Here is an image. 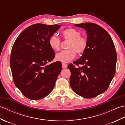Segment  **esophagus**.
Here are the masks:
<instances>
[{"label":"esophagus","mask_w":125,"mask_h":125,"mask_svg":"<svg viewBox=\"0 0 125 125\" xmlns=\"http://www.w3.org/2000/svg\"><path fill=\"white\" fill-rule=\"evenodd\" d=\"M62 68L63 69H65V68H67L68 67V65L66 64V63H62Z\"/></svg>","instance_id":"1"}]
</instances>
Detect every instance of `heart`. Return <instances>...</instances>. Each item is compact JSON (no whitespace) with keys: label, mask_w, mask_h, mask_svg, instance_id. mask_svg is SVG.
Segmentation results:
<instances>
[{"label":"heart","mask_w":125,"mask_h":125,"mask_svg":"<svg viewBox=\"0 0 125 125\" xmlns=\"http://www.w3.org/2000/svg\"><path fill=\"white\" fill-rule=\"evenodd\" d=\"M62 34L65 40H69L67 46L68 49L58 53L55 58L60 62L68 63L76 57V53L81 54L85 51L88 42L86 38L81 36V33L75 28L66 29L62 31ZM60 39L55 35H52L49 39V46L54 51L60 49Z\"/></svg>","instance_id":"1"}]
</instances>
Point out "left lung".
<instances>
[{
    "mask_svg": "<svg viewBox=\"0 0 125 125\" xmlns=\"http://www.w3.org/2000/svg\"><path fill=\"white\" fill-rule=\"evenodd\" d=\"M86 31L88 43L79 59L68 65L70 86L76 94L92 98L106 90L115 73L116 53L112 38L104 29L94 23L75 24Z\"/></svg>",
    "mask_w": 125,
    "mask_h": 125,
    "instance_id": "1",
    "label": "left lung"
}]
</instances>
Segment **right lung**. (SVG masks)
I'll return each instance as SVG.
<instances>
[{"label":"right lung","mask_w":125,"mask_h":125,"mask_svg":"<svg viewBox=\"0 0 125 125\" xmlns=\"http://www.w3.org/2000/svg\"><path fill=\"white\" fill-rule=\"evenodd\" d=\"M60 25L36 23L22 31L13 44L10 57L13 79L17 88L28 99L39 100L54 89L62 64L54 59L48 40Z\"/></svg>","instance_id":"add662e5"}]
</instances>
